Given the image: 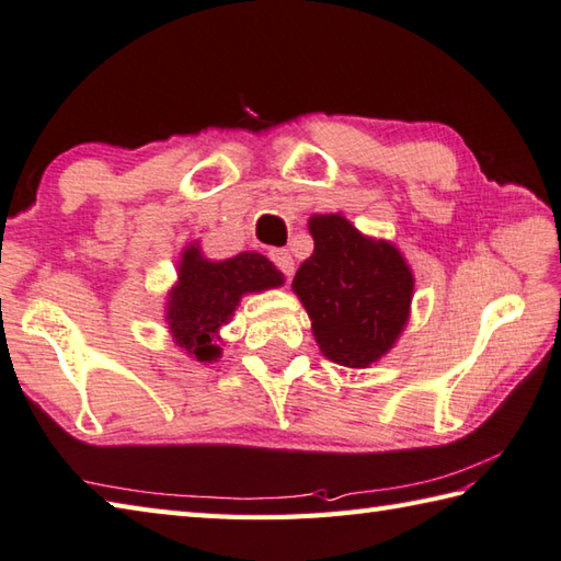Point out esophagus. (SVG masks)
I'll return each mask as SVG.
<instances>
[{
    "mask_svg": "<svg viewBox=\"0 0 561 561\" xmlns=\"http://www.w3.org/2000/svg\"><path fill=\"white\" fill-rule=\"evenodd\" d=\"M270 257H272L274 265H277L284 274H287V277H291V274H294V257H291L289 250H272Z\"/></svg>",
    "mask_w": 561,
    "mask_h": 561,
    "instance_id": "1",
    "label": "esophagus"
}]
</instances>
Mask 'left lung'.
<instances>
[{
    "label": "left lung",
    "mask_w": 561,
    "mask_h": 561,
    "mask_svg": "<svg viewBox=\"0 0 561 561\" xmlns=\"http://www.w3.org/2000/svg\"><path fill=\"white\" fill-rule=\"evenodd\" d=\"M313 255L291 282L321 353L367 369L397 345L411 316L413 272L403 252L357 230L343 214L309 218Z\"/></svg>",
    "instance_id": "8db88e82"
}]
</instances>
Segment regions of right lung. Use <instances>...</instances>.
Segmentation results:
<instances>
[{
  "label": "right lung",
  "instance_id": "obj_1",
  "mask_svg": "<svg viewBox=\"0 0 561 561\" xmlns=\"http://www.w3.org/2000/svg\"><path fill=\"white\" fill-rule=\"evenodd\" d=\"M284 274L260 252H238L226 260L204 257L199 240L184 245L178 282L164 299V323L182 353L196 362H216L224 347L221 328L233 318L245 294L277 289Z\"/></svg>",
  "mask_w": 561,
  "mask_h": 561
}]
</instances>
